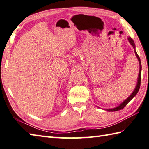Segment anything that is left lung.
<instances>
[{
	"label": "left lung",
	"instance_id": "1",
	"mask_svg": "<svg viewBox=\"0 0 149 149\" xmlns=\"http://www.w3.org/2000/svg\"><path fill=\"white\" fill-rule=\"evenodd\" d=\"M128 41L130 42V44L132 46H133L134 49V52L136 53V57L137 58L139 61V75H138V78H137V85L136 86V88H135L134 91L133 93H132V94L128 98L126 99L125 100H124L123 103H121V104L118 105V106L116 107L115 108H112V109H107L105 110L108 111H118V110H120L122 109H123V108L126 106V105L128 104V102L134 98V97L138 93V91L139 90V88H140V85H141V61H140V58L139 55H137V53L136 51V46H135V44H134V40H132L130 37H128Z\"/></svg>",
	"mask_w": 149,
	"mask_h": 149
}]
</instances>
